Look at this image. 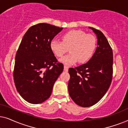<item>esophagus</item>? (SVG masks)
Listing matches in <instances>:
<instances>
[{
    "mask_svg": "<svg viewBox=\"0 0 128 128\" xmlns=\"http://www.w3.org/2000/svg\"><path fill=\"white\" fill-rule=\"evenodd\" d=\"M64 70L65 72H68V67H67L66 66H64Z\"/></svg>",
    "mask_w": 128,
    "mask_h": 128,
    "instance_id": "34e87169",
    "label": "esophagus"
}]
</instances>
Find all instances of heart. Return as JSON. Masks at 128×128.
Instances as JSON below:
<instances>
[{
    "instance_id": "1",
    "label": "heart",
    "mask_w": 128,
    "mask_h": 128,
    "mask_svg": "<svg viewBox=\"0 0 128 128\" xmlns=\"http://www.w3.org/2000/svg\"><path fill=\"white\" fill-rule=\"evenodd\" d=\"M62 41L54 39L50 43V48L55 56L61 57L69 51L70 54L59 59L65 65H71L78 62H87L92 57L97 45L94 36L82 30H72L62 36Z\"/></svg>"
}]
</instances>
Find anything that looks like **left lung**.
<instances>
[{"label":"left lung","mask_w":128,"mask_h":128,"mask_svg":"<svg viewBox=\"0 0 128 128\" xmlns=\"http://www.w3.org/2000/svg\"><path fill=\"white\" fill-rule=\"evenodd\" d=\"M89 28L97 36L96 51L86 64L69 69V96L82 107H88L98 102L109 88L112 78V50L101 31L92 27Z\"/></svg>","instance_id":"8db88e82"}]
</instances>
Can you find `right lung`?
Here are the masks:
<instances>
[{
	"label": "right lung",
	"mask_w": 128,
	"mask_h": 128,
	"mask_svg": "<svg viewBox=\"0 0 128 128\" xmlns=\"http://www.w3.org/2000/svg\"><path fill=\"white\" fill-rule=\"evenodd\" d=\"M63 28L40 23L28 30L17 50L14 81L22 98L31 104H40L52 93L54 83L64 65L50 50V43Z\"/></svg>",
	"instance_id": "1"
}]
</instances>
